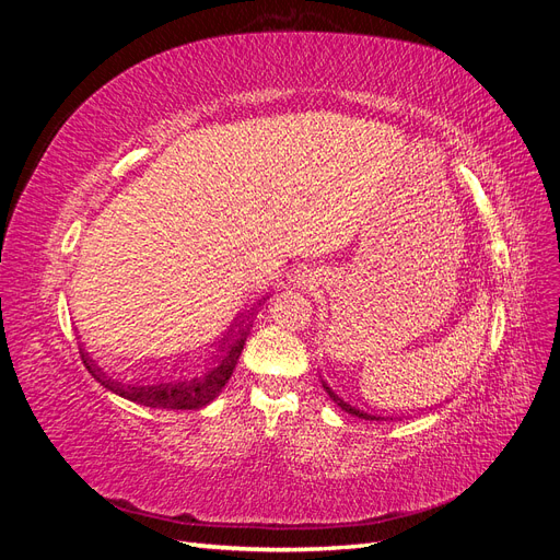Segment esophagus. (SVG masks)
<instances>
[{
  "mask_svg": "<svg viewBox=\"0 0 560 560\" xmlns=\"http://www.w3.org/2000/svg\"><path fill=\"white\" fill-rule=\"evenodd\" d=\"M296 280H299V282H308V273H306V270H301Z\"/></svg>",
  "mask_w": 560,
  "mask_h": 560,
  "instance_id": "34e87169",
  "label": "esophagus"
}]
</instances>
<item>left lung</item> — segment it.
<instances>
[{"mask_svg": "<svg viewBox=\"0 0 560 560\" xmlns=\"http://www.w3.org/2000/svg\"><path fill=\"white\" fill-rule=\"evenodd\" d=\"M322 385H325V389H327V393H329V397H331V399H334L338 406H341L343 411H348V413H352V416H358V418H364V420H385V418H387V416L383 418V416H378V413H366V411L354 409V406H350L348 401H343L341 397H338V395L334 393V389H331L327 383H322ZM389 420H393V418H389Z\"/></svg>", "mask_w": 560, "mask_h": 560, "instance_id": "8db88e82", "label": "left lung"}]
</instances>
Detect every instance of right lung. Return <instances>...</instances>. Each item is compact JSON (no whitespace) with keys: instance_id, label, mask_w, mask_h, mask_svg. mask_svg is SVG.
<instances>
[{"instance_id":"1","label":"right lung","mask_w":560,"mask_h":560,"mask_svg":"<svg viewBox=\"0 0 560 560\" xmlns=\"http://www.w3.org/2000/svg\"><path fill=\"white\" fill-rule=\"evenodd\" d=\"M261 306V303H259ZM247 317V315H245ZM245 319L238 322V325H231V329L224 334L222 341H219V352L212 358L214 366L202 376H194V378H182V381H167V383H151V385H124L114 378H109L103 369H100L91 354L81 350V360L86 364L89 374H93V378H97L112 393L121 395L135 404L149 406V409H167V411H194V409H202L208 406L222 387L229 383V378L233 376V369L238 364V358L245 346V336L247 329H243Z\"/></svg>"}]
</instances>
